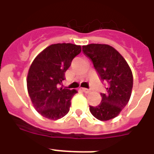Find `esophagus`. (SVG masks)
I'll return each instance as SVG.
<instances>
[{"instance_id":"1","label":"esophagus","mask_w":154,"mask_h":154,"mask_svg":"<svg viewBox=\"0 0 154 154\" xmlns=\"http://www.w3.org/2000/svg\"><path fill=\"white\" fill-rule=\"evenodd\" d=\"M82 91L84 92V93H85V94H89V89H85V88H83V89H82Z\"/></svg>"}]
</instances>
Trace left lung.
<instances>
[{"label":"left lung","mask_w":154,"mask_h":154,"mask_svg":"<svg viewBox=\"0 0 154 154\" xmlns=\"http://www.w3.org/2000/svg\"><path fill=\"white\" fill-rule=\"evenodd\" d=\"M82 51L106 83V91L101 94V103L89 106L90 112L100 121L112 119L120 114L131 97L134 82L131 69L121 53L109 45H83Z\"/></svg>","instance_id":"obj_1"}]
</instances>
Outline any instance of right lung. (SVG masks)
I'll use <instances>...</instances> for the list:
<instances>
[{
	"label": "right lung",
	"mask_w": 154,
	"mask_h": 154,
	"mask_svg": "<svg viewBox=\"0 0 154 154\" xmlns=\"http://www.w3.org/2000/svg\"><path fill=\"white\" fill-rule=\"evenodd\" d=\"M82 51L81 45L58 43L49 45L35 57L27 75V89L33 107L49 120L67 114L77 90L59 88L72 59Z\"/></svg>",
	"instance_id": "add662e5"
}]
</instances>
